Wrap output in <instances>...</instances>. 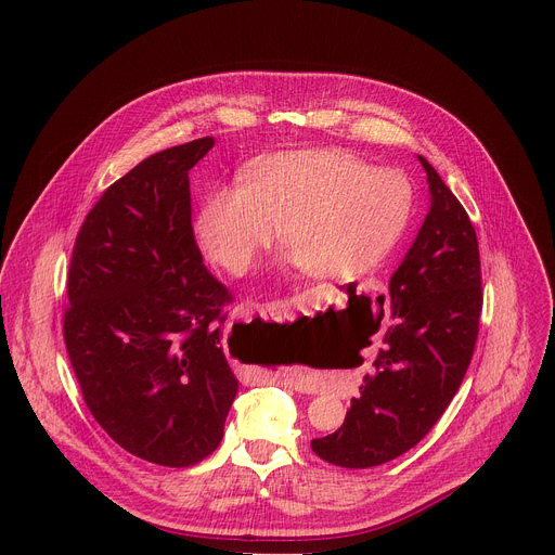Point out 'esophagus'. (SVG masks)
I'll return each instance as SVG.
<instances>
[{
  "label": "esophagus",
  "instance_id": "1",
  "mask_svg": "<svg viewBox=\"0 0 555 555\" xmlns=\"http://www.w3.org/2000/svg\"><path fill=\"white\" fill-rule=\"evenodd\" d=\"M289 302H292V300H289ZM274 305H279V302H272V307H274ZM268 307H270V305H268ZM281 307H283V302H281ZM234 311L240 313V315H248V313L263 311V305L253 302V300H246V302H242V305H236ZM268 379L274 382V384H281V386L294 388V390H309V386H307L296 373H292V371H276V373H270Z\"/></svg>",
  "mask_w": 555,
  "mask_h": 555
}]
</instances>
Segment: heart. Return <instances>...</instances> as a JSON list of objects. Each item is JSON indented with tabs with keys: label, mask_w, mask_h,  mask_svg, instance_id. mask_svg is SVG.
Segmentation results:
<instances>
[{
	"label": "heart",
	"mask_w": 555,
	"mask_h": 555,
	"mask_svg": "<svg viewBox=\"0 0 555 555\" xmlns=\"http://www.w3.org/2000/svg\"><path fill=\"white\" fill-rule=\"evenodd\" d=\"M413 212L409 180L369 169L340 151H279L255 157L242 186H219L202 204L195 236L204 255L244 274L274 240L311 276L360 274L400 242Z\"/></svg>",
	"instance_id": "heart-1"
}]
</instances>
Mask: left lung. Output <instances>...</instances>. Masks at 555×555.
Listing matches in <instances>:
<instances>
[{"label":"left lung","instance_id":"8db88e82","mask_svg":"<svg viewBox=\"0 0 555 555\" xmlns=\"http://www.w3.org/2000/svg\"><path fill=\"white\" fill-rule=\"evenodd\" d=\"M417 157L428 176L430 210L388 281L390 325L375 371L364 375L345 424L311 441L315 454L340 467L382 465L417 446L452 402L479 336L477 232L439 173Z\"/></svg>","mask_w":555,"mask_h":555}]
</instances>
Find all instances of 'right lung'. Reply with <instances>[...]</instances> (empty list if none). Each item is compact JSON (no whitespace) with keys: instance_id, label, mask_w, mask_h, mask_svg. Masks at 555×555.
<instances>
[{"instance_id":"right-lung-1","label":"right lung","mask_w":555,"mask_h":555,"mask_svg":"<svg viewBox=\"0 0 555 555\" xmlns=\"http://www.w3.org/2000/svg\"><path fill=\"white\" fill-rule=\"evenodd\" d=\"M212 144L153 153L114 182L67 272L63 338L90 413L120 448L167 467L215 452L240 388L221 343L232 296L191 225L189 171Z\"/></svg>"}]
</instances>
